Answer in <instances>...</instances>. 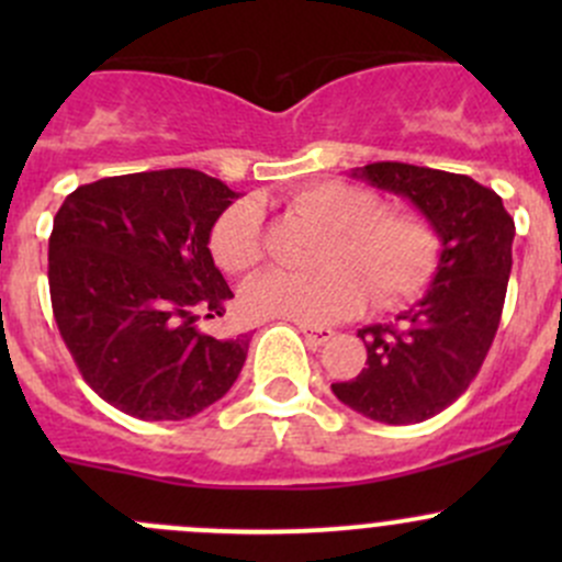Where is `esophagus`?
<instances>
[{"label": "esophagus", "instance_id": "1", "mask_svg": "<svg viewBox=\"0 0 562 562\" xmlns=\"http://www.w3.org/2000/svg\"><path fill=\"white\" fill-rule=\"evenodd\" d=\"M299 331H302L304 337H307L313 345H326L328 339L334 337L331 328H326V326H307V323H302V326H299Z\"/></svg>", "mask_w": 562, "mask_h": 562}]
</instances>
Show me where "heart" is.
<instances>
[{
    "instance_id": "obj_1",
    "label": "heart",
    "mask_w": 562,
    "mask_h": 562,
    "mask_svg": "<svg viewBox=\"0 0 562 562\" xmlns=\"http://www.w3.org/2000/svg\"><path fill=\"white\" fill-rule=\"evenodd\" d=\"M291 209L328 228L321 271H266L247 282L241 307L258 321L321 326L359 313L375 296L383 307L416 296L438 266L440 241L427 217L383 201L364 187L317 181L291 195ZM214 260L241 274L263 258V214L252 201L225 209L212 231Z\"/></svg>"
}]
</instances>
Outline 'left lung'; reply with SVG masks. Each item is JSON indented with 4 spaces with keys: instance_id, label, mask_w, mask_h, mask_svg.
Here are the masks:
<instances>
[{
    "instance_id": "left-lung-1",
    "label": "left lung",
    "mask_w": 562,
    "mask_h": 562,
    "mask_svg": "<svg viewBox=\"0 0 562 562\" xmlns=\"http://www.w3.org/2000/svg\"><path fill=\"white\" fill-rule=\"evenodd\" d=\"M356 179L407 198L440 239L427 293L394 326H364L367 364L334 396L381 424H418L464 394L501 326L512 274L514 220L501 195L470 176L372 162Z\"/></svg>"
}]
</instances>
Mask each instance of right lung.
<instances>
[{"mask_svg":"<svg viewBox=\"0 0 562 562\" xmlns=\"http://www.w3.org/2000/svg\"><path fill=\"white\" fill-rule=\"evenodd\" d=\"M239 198L168 168L111 176L65 198L48 239L50 307L83 381L144 422H181L228 394L249 334L214 339L198 313L234 299L209 239Z\"/></svg>","mask_w":562,"mask_h":562,"instance_id":"right-lung-1","label":"right lung"}]
</instances>
